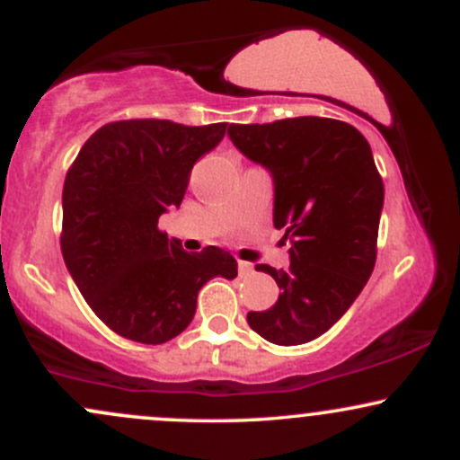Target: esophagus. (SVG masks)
Listing matches in <instances>:
<instances>
[{"mask_svg": "<svg viewBox=\"0 0 460 460\" xmlns=\"http://www.w3.org/2000/svg\"><path fill=\"white\" fill-rule=\"evenodd\" d=\"M237 272H240V277H251L252 266L248 261H237Z\"/></svg>", "mask_w": 460, "mask_h": 460, "instance_id": "34e87169", "label": "esophagus"}]
</instances>
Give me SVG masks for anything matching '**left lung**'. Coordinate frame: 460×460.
<instances>
[{"label": "left lung", "mask_w": 460, "mask_h": 460, "mask_svg": "<svg viewBox=\"0 0 460 460\" xmlns=\"http://www.w3.org/2000/svg\"><path fill=\"white\" fill-rule=\"evenodd\" d=\"M229 138L274 181V226L289 240V268L257 266L279 285L251 329L279 346L320 337L350 309L376 263L385 188L363 134L344 120L298 116L229 125Z\"/></svg>", "instance_id": "obj_1"}]
</instances>
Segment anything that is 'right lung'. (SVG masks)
I'll return each instance as SVG.
<instances>
[{"mask_svg": "<svg viewBox=\"0 0 460 460\" xmlns=\"http://www.w3.org/2000/svg\"><path fill=\"white\" fill-rule=\"evenodd\" d=\"M225 131L226 123L116 120L94 131L68 168L62 257L94 314L131 341L177 337L194 318L199 289L214 277H237V261L223 248L188 252L157 229L160 216L181 205L194 164Z\"/></svg>", "mask_w": 460, "mask_h": 460, "instance_id": "add662e5", "label": "right lung"}]
</instances>
